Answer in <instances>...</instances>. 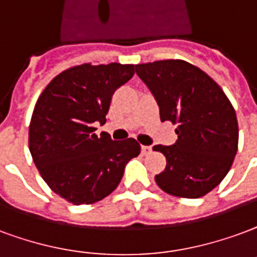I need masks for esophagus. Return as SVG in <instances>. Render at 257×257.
<instances>
[{
	"label": "esophagus",
	"mask_w": 257,
	"mask_h": 257,
	"mask_svg": "<svg viewBox=\"0 0 257 257\" xmlns=\"http://www.w3.org/2000/svg\"><path fill=\"white\" fill-rule=\"evenodd\" d=\"M151 151H153V147H151V146H142V154H143V155H148Z\"/></svg>",
	"instance_id": "obj_1"
}]
</instances>
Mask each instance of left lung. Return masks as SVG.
<instances>
[{"mask_svg": "<svg viewBox=\"0 0 257 257\" xmlns=\"http://www.w3.org/2000/svg\"><path fill=\"white\" fill-rule=\"evenodd\" d=\"M136 73L159 106L161 121L177 123V142L154 146L166 157L155 176L169 195L197 199L219 184L238 146V123L225 92L210 76L182 60L139 64Z\"/></svg>", "mask_w": 257, "mask_h": 257, "instance_id": "obj_1", "label": "left lung"}]
</instances>
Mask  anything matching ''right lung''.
Masks as SVG:
<instances>
[{"label": "right lung", "instance_id": "add662e5", "mask_svg": "<svg viewBox=\"0 0 257 257\" xmlns=\"http://www.w3.org/2000/svg\"><path fill=\"white\" fill-rule=\"evenodd\" d=\"M135 65L73 66L61 72L38 98L28 144L34 163L54 193L72 204H92L118 187L126 163L140 154L135 139L96 136L115 90L132 79Z\"/></svg>", "mask_w": 257, "mask_h": 257}]
</instances>
